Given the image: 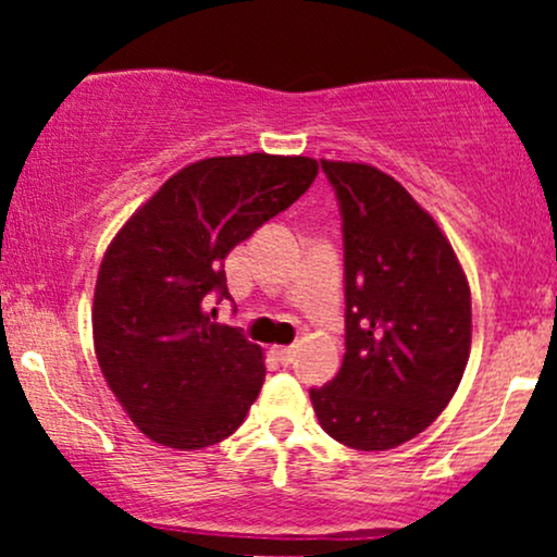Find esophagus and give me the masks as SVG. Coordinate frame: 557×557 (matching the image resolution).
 <instances>
[{"mask_svg": "<svg viewBox=\"0 0 557 557\" xmlns=\"http://www.w3.org/2000/svg\"><path fill=\"white\" fill-rule=\"evenodd\" d=\"M272 354H274V359H277L280 363H285V367H287V363L296 361L298 350L290 345V348H272Z\"/></svg>", "mask_w": 557, "mask_h": 557, "instance_id": "obj_1", "label": "esophagus"}]
</instances>
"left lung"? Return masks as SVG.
Masks as SVG:
<instances>
[{"label":"left lung","instance_id":"left-lung-1","mask_svg":"<svg viewBox=\"0 0 557 557\" xmlns=\"http://www.w3.org/2000/svg\"><path fill=\"white\" fill-rule=\"evenodd\" d=\"M343 220L345 356L311 387L322 430L356 450H389L424 432L461 382L471 293L450 243L398 181L327 162Z\"/></svg>","mask_w":557,"mask_h":557}]
</instances>
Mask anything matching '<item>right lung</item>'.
Segmentation results:
<instances>
[{
    "label": "right lung",
    "mask_w": 557,
    "mask_h": 557,
    "mask_svg": "<svg viewBox=\"0 0 557 557\" xmlns=\"http://www.w3.org/2000/svg\"><path fill=\"white\" fill-rule=\"evenodd\" d=\"M309 157H212L172 175L107 248L94 345L107 385L146 437L177 450L222 443L264 385L259 345L216 324L225 257L309 190ZM216 311V309H212Z\"/></svg>",
    "instance_id": "add662e5"
}]
</instances>
